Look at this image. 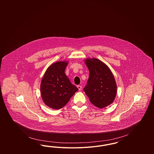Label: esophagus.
Returning a JSON list of instances; mask_svg holds the SVG:
<instances>
[{"label": "esophagus", "mask_w": 154, "mask_h": 154, "mask_svg": "<svg viewBox=\"0 0 154 154\" xmlns=\"http://www.w3.org/2000/svg\"><path fill=\"white\" fill-rule=\"evenodd\" d=\"M77 88H78L79 91H81V89H82V87L81 85H77Z\"/></svg>", "instance_id": "esophagus-1"}]
</instances>
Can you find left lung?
Instances as JSON below:
<instances>
[{
  "mask_svg": "<svg viewBox=\"0 0 154 154\" xmlns=\"http://www.w3.org/2000/svg\"><path fill=\"white\" fill-rule=\"evenodd\" d=\"M85 63L89 71L87 84L84 91L90 102L102 109L114 102L117 86L110 68L96 58H87Z\"/></svg>",
  "mask_w": 154,
  "mask_h": 154,
  "instance_id": "left-lung-1",
  "label": "left lung"
}]
</instances>
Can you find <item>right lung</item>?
<instances>
[{
	"mask_svg": "<svg viewBox=\"0 0 154 154\" xmlns=\"http://www.w3.org/2000/svg\"><path fill=\"white\" fill-rule=\"evenodd\" d=\"M69 62L58 61L46 70L40 84V92L45 104L52 109L64 107L79 90L65 73Z\"/></svg>",
	"mask_w": 154,
	"mask_h": 154,
	"instance_id": "add662e5",
	"label": "right lung"
}]
</instances>
